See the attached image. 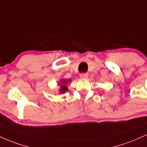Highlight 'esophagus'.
<instances>
[{
    "label": "esophagus",
    "mask_w": 147,
    "mask_h": 147,
    "mask_svg": "<svg viewBox=\"0 0 147 147\" xmlns=\"http://www.w3.org/2000/svg\"><path fill=\"white\" fill-rule=\"evenodd\" d=\"M88 77V73H81L80 74V77L81 78H86Z\"/></svg>",
    "instance_id": "obj_1"
}]
</instances>
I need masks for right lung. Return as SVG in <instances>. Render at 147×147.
Returning <instances> with one entry per match:
<instances>
[{
  "mask_svg": "<svg viewBox=\"0 0 147 147\" xmlns=\"http://www.w3.org/2000/svg\"><path fill=\"white\" fill-rule=\"evenodd\" d=\"M61 84H62V85L61 86V92H65L68 90V88L66 86V84H67V81H63V82H61Z\"/></svg>",
  "mask_w": 147,
  "mask_h": 147,
  "instance_id": "obj_1",
  "label": "right lung"
}]
</instances>
